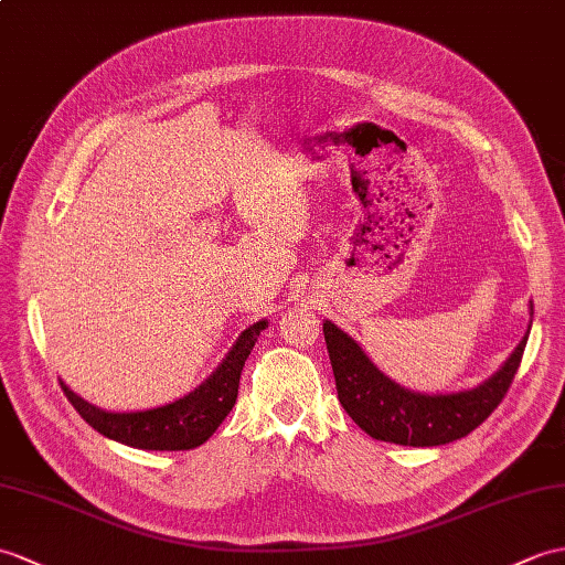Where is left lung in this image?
Listing matches in <instances>:
<instances>
[{
  "label": "left lung",
  "mask_w": 565,
  "mask_h": 565,
  "mask_svg": "<svg viewBox=\"0 0 565 565\" xmlns=\"http://www.w3.org/2000/svg\"><path fill=\"white\" fill-rule=\"evenodd\" d=\"M322 332L334 371L337 397L344 412L371 438L412 448L452 443L487 422L513 385L530 337V332L524 334L503 369L477 390L455 395H418L380 373L361 347L332 322H324Z\"/></svg>",
  "instance_id": "obj_1"
}]
</instances>
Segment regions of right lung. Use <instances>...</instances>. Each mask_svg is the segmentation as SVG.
<instances>
[{
    "instance_id": "right-lung-1",
    "label": "right lung",
    "mask_w": 565,
    "mask_h": 565,
    "mask_svg": "<svg viewBox=\"0 0 565 565\" xmlns=\"http://www.w3.org/2000/svg\"><path fill=\"white\" fill-rule=\"evenodd\" d=\"M265 327V320L247 327L204 385L190 392L188 397L159 406V409L127 414L103 412L98 406L76 397L64 383L60 385L84 422L103 433L105 438L132 445L139 450H192L209 440V436L233 409L235 399H238L243 365Z\"/></svg>"
}]
</instances>
